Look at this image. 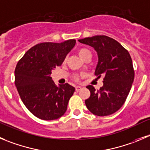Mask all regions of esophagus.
Instances as JSON below:
<instances>
[{
  "instance_id": "obj_1",
  "label": "esophagus",
  "mask_w": 150,
  "mask_h": 150,
  "mask_svg": "<svg viewBox=\"0 0 150 150\" xmlns=\"http://www.w3.org/2000/svg\"><path fill=\"white\" fill-rule=\"evenodd\" d=\"M82 89V87L81 86H75V90L77 91V92H79V91H81Z\"/></svg>"
}]
</instances>
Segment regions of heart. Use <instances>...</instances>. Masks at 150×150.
<instances>
[{
    "label": "heart",
    "mask_w": 150,
    "mask_h": 150,
    "mask_svg": "<svg viewBox=\"0 0 150 150\" xmlns=\"http://www.w3.org/2000/svg\"><path fill=\"white\" fill-rule=\"evenodd\" d=\"M78 53L82 59H83V58H84L86 55H88V54H91L90 51H89V50H87V49H85V48H81V49H80V50H78ZM75 80L78 81V77L75 76Z\"/></svg>",
    "instance_id": "1"
}]
</instances>
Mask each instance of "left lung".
Listing matches in <instances>:
<instances>
[{"instance_id": "8db88e82", "label": "left lung", "mask_w": 150, "mask_h": 150, "mask_svg": "<svg viewBox=\"0 0 150 150\" xmlns=\"http://www.w3.org/2000/svg\"><path fill=\"white\" fill-rule=\"evenodd\" d=\"M78 41L94 48L98 58L95 75L104 76L99 90L96 91L92 85L86 86L90 91V96L85 100L86 107L98 116L113 114L123 106L133 83L131 56L121 43L108 36L96 35Z\"/></svg>"}]
</instances>
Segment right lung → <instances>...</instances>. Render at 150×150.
<instances>
[{"label": "right lung", "mask_w": 150, "mask_h": 150, "mask_svg": "<svg viewBox=\"0 0 150 150\" xmlns=\"http://www.w3.org/2000/svg\"><path fill=\"white\" fill-rule=\"evenodd\" d=\"M75 43L70 39L60 43H38L17 64L15 83L19 96L29 111L40 119H58L67 111L75 88L69 83L57 86L51 73L62 64Z\"/></svg>", "instance_id": "right-lung-1"}]
</instances>
